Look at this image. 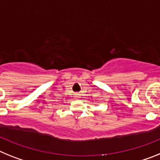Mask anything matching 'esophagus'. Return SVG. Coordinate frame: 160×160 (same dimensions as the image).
<instances>
[{"instance_id":"esophagus-1","label":"esophagus","mask_w":160,"mask_h":160,"mask_svg":"<svg viewBox=\"0 0 160 160\" xmlns=\"http://www.w3.org/2000/svg\"><path fill=\"white\" fill-rule=\"evenodd\" d=\"M76 97H78V95H77V94H76Z\"/></svg>"}]
</instances>
